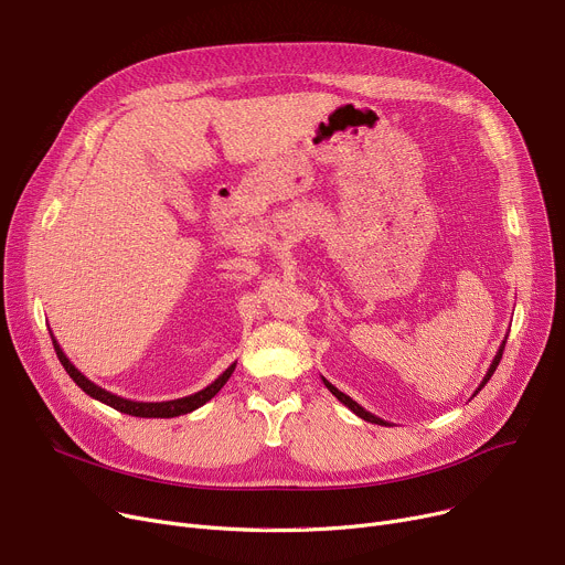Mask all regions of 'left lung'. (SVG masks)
I'll return each mask as SVG.
<instances>
[{
  "mask_svg": "<svg viewBox=\"0 0 565 565\" xmlns=\"http://www.w3.org/2000/svg\"><path fill=\"white\" fill-rule=\"evenodd\" d=\"M504 345H507V341H502V345H500V350H498V354H495V359H493V361H491V365H488V370H486V377H483V380H481V384H479V386H477V391H475V393H472V397H475V395H477V393H479V391H481V388H483V386H486V382H488V380H491V377H493V372H495V367H498V365H500V359H502V352H504ZM322 382H324V386H327V388H329V393H331V395H333V397H335V399H338V402H343V404H345V406H348V408H350V411H352V413H356V416H359V418H363V420H365V423H374V425H384V427H391V425H388V423H386V420H382V418H377V416H374V413H370V411H365V408H363V406H361V404H359V402H354V399H352V397H350V395H345V393H341V391H338V388H335V386H333V384H329V382H327V380H324V377H322Z\"/></svg>",
  "mask_w": 565,
  "mask_h": 565,
  "instance_id": "left-lung-1",
  "label": "left lung"
}]
</instances>
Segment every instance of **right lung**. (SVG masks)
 Listing matches in <instances>:
<instances>
[{"label": "right lung", "mask_w": 565, "mask_h": 565, "mask_svg": "<svg viewBox=\"0 0 565 565\" xmlns=\"http://www.w3.org/2000/svg\"><path fill=\"white\" fill-rule=\"evenodd\" d=\"M52 343H54V350H56V356H58L61 365L65 367V372L70 374L72 382L77 384L86 395H90L93 399H99L102 404L116 408L120 413H127V416H136V418H177V416H183V413H191V411L204 406L211 397H215L217 391L230 382L232 372L236 370V363H232L227 370L220 374L215 382H211L206 388H202V391H198L193 395H188V397H177V399H168V402H136V399L120 397L116 393H110V391L97 386L95 382H90L86 374L65 356V352L61 350L54 333H52Z\"/></svg>", "instance_id": "obj_1"}]
</instances>
